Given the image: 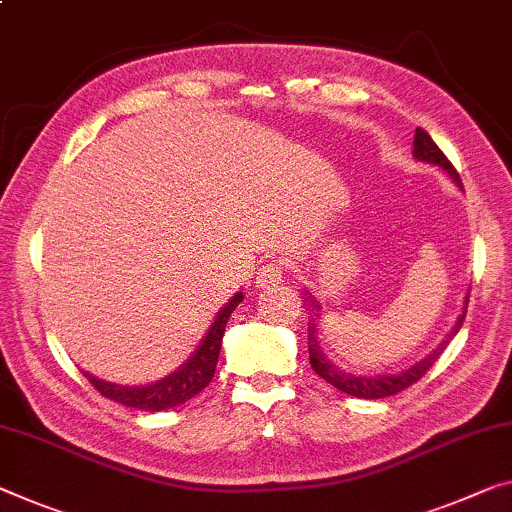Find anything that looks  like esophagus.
<instances>
[{
    "label": "esophagus",
    "instance_id": "obj_1",
    "mask_svg": "<svg viewBox=\"0 0 512 512\" xmlns=\"http://www.w3.org/2000/svg\"><path fill=\"white\" fill-rule=\"evenodd\" d=\"M283 281V263L267 261L256 274L258 288H272Z\"/></svg>",
    "mask_w": 512,
    "mask_h": 512
}]
</instances>
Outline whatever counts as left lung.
<instances>
[{
    "label": "left lung",
    "mask_w": 512,
    "mask_h": 512,
    "mask_svg": "<svg viewBox=\"0 0 512 512\" xmlns=\"http://www.w3.org/2000/svg\"><path fill=\"white\" fill-rule=\"evenodd\" d=\"M414 157L416 160L421 162H428V164H437V167H442L448 176H451L455 183H460V174L455 171V167L451 162H448V157L439 151V146L432 141V137L428 135L426 130L416 128V135H414ZM311 297V295H309ZM306 297V300H309ZM316 304V302H311ZM465 304H469V295ZM316 309H320V306L316 304ZM465 313H467V306L462 309V316L458 318V322H455V327L451 329V334H448L446 341H442L437 345L435 350L430 352V355L426 359H421L419 364H414L412 368H407V371L398 373V375H375V377H366V375H352V373H345L341 371V368L334 366L332 361H329L325 355H322L320 350V343L316 338V325L311 322L309 327V361H311V368L316 371V375H320L322 380L332 384V387H336L338 391L348 393V396H355V398H387V396H393V393H400L405 391L407 387H412L414 382H419L423 375H426L432 364L439 359V355H442L444 348L448 345V341L458 334V329L462 327V322H465Z\"/></svg>",
    "instance_id": "obj_1"
}]
</instances>
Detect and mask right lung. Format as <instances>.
Segmentation results:
<instances>
[{
	"mask_svg": "<svg viewBox=\"0 0 512 512\" xmlns=\"http://www.w3.org/2000/svg\"><path fill=\"white\" fill-rule=\"evenodd\" d=\"M240 302H242V293H235L231 300L226 302L224 309L217 313V318L210 325L208 334L203 336L199 350H196L194 355L178 368V371L162 377V380L146 384V387H121V384L105 382L100 380V377H93L89 373L84 375L89 377V382L102 393V396L109 400H116V403H121L125 407H135V410H144V412H162V410H171V407L183 405L190 398H194L196 393L206 389L212 377H215L217 357H219V348H222L226 322H229L231 313Z\"/></svg>",
	"mask_w": 512,
	"mask_h": 512,
	"instance_id": "1",
	"label": "right lung"
}]
</instances>
